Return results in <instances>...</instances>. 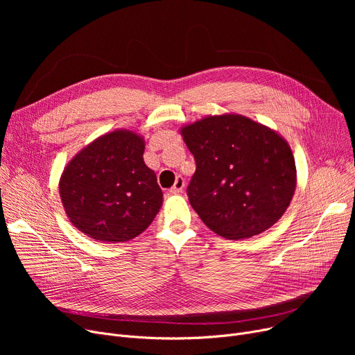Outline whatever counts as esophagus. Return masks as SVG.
Segmentation results:
<instances>
[{"label":"esophagus","instance_id":"1","mask_svg":"<svg viewBox=\"0 0 355 355\" xmlns=\"http://www.w3.org/2000/svg\"><path fill=\"white\" fill-rule=\"evenodd\" d=\"M184 185H185L184 178H182V177H177V180H175L174 185L171 187L170 193H171V194H180V193L182 191V189H184Z\"/></svg>","mask_w":355,"mask_h":355}]
</instances>
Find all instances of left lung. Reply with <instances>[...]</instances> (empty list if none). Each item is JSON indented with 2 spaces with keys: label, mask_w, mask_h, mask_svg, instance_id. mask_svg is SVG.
I'll return each mask as SVG.
<instances>
[{
  "label": "left lung",
  "mask_w": 355,
  "mask_h": 355,
  "mask_svg": "<svg viewBox=\"0 0 355 355\" xmlns=\"http://www.w3.org/2000/svg\"><path fill=\"white\" fill-rule=\"evenodd\" d=\"M180 134L197 164L189 200L210 230L249 239L284 216L297 180L292 149L275 129L221 114L182 125Z\"/></svg>",
  "instance_id": "1"
}]
</instances>
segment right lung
Listing matches in <instances>:
<instances>
[{"label":"right lung","mask_w":355,"mask_h":355,"mask_svg":"<svg viewBox=\"0 0 355 355\" xmlns=\"http://www.w3.org/2000/svg\"><path fill=\"white\" fill-rule=\"evenodd\" d=\"M145 139L129 129L98 137L74 155L59 191L71 225L102 243L139 236L162 206L155 173L144 162Z\"/></svg>","instance_id":"obj_1"}]
</instances>
